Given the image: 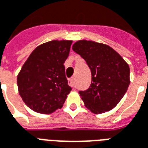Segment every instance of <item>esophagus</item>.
Returning a JSON list of instances; mask_svg holds the SVG:
<instances>
[{
    "label": "esophagus",
    "mask_w": 148,
    "mask_h": 148,
    "mask_svg": "<svg viewBox=\"0 0 148 148\" xmlns=\"http://www.w3.org/2000/svg\"><path fill=\"white\" fill-rule=\"evenodd\" d=\"M69 84L70 86L73 87V88H75V87H76V84H75V78H74V77L72 78V79H69Z\"/></svg>",
    "instance_id": "1"
}]
</instances>
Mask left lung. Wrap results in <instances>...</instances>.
Instances as JSON below:
<instances>
[{
	"instance_id": "obj_1",
	"label": "left lung",
	"mask_w": 148,
	"mask_h": 148,
	"mask_svg": "<svg viewBox=\"0 0 148 148\" xmlns=\"http://www.w3.org/2000/svg\"><path fill=\"white\" fill-rule=\"evenodd\" d=\"M72 50L88 65L92 83L79 91L85 107L95 114L108 112L125 95L130 84V69L122 56L110 46L91 40H78Z\"/></svg>"
}]
</instances>
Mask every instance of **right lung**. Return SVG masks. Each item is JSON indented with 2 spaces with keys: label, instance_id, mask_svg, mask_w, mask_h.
Masks as SVG:
<instances>
[{
  "label": "right lung",
  "instance_id": "1",
  "mask_svg": "<svg viewBox=\"0 0 148 148\" xmlns=\"http://www.w3.org/2000/svg\"><path fill=\"white\" fill-rule=\"evenodd\" d=\"M72 40H52L36 47L17 76L20 96L36 112L51 114L61 108L72 88L64 64Z\"/></svg>",
  "mask_w": 148,
  "mask_h": 148
}]
</instances>
